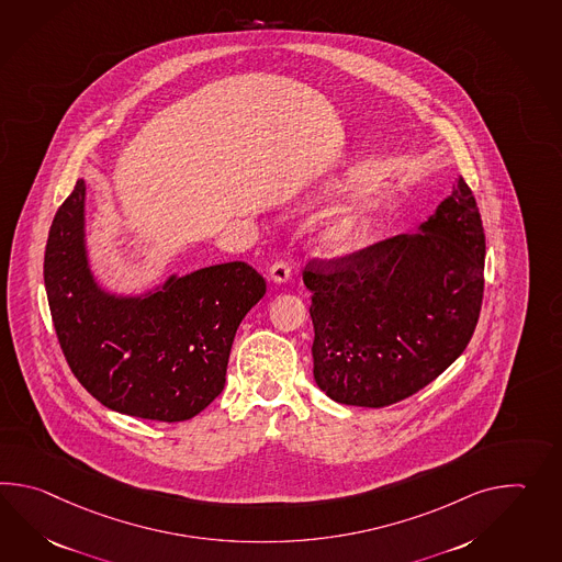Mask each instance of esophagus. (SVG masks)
Wrapping results in <instances>:
<instances>
[{"mask_svg":"<svg viewBox=\"0 0 562 562\" xmlns=\"http://www.w3.org/2000/svg\"><path fill=\"white\" fill-rule=\"evenodd\" d=\"M268 276H270V280L276 282V284H284V282L292 278V272H290V266L286 262H276L272 263Z\"/></svg>","mask_w":562,"mask_h":562,"instance_id":"esophagus-1","label":"esophagus"}]
</instances>
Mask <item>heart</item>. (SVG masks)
<instances>
[{
	"label": "heart",
	"instance_id": "b5f03b06",
	"mask_svg": "<svg viewBox=\"0 0 562 562\" xmlns=\"http://www.w3.org/2000/svg\"><path fill=\"white\" fill-rule=\"evenodd\" d=\"M367 232H369L367 215L361 210H345L326 224L323 229V239L328 250L335 254H350L361 248Z\"/></svg>",
	"mask_w": 562,
	"mask_h": 562
}]
</instances>
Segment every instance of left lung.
<instances>
[{"label": "left lung", "mask_w": 562, "mask_h": 562, "mask_svg": "<svg viewBox=\"0 0 562 562\" xmlns=\"http://www.w3.org/2000/svg\"><path fill=\"white\" fill-rule=\"evenodd\" d=\"M484 258L482 217L458 177L417 234L306 263L316 385L357 407H387L429 385L474 335Z\"/></svg>", "instance_id": "left-lung-1"}]
</instances>
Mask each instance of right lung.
Masks as SVG:
<instances>
[{
	"label": "right lung",
	"instance_id": "obj_1",
	"mask_svg": "<svg viewBox=\"0 0 562 562\" xmlns=\"http://www.w3.org/2000/svg\"><path fill=\"white\" fill-rule=\"evenodd\" d=\"M44 284L64 357L104 407L153 422H186L225 385L237 326L266 294L246 262L171 274L143 294L100 286L87 250V186L54 215Z\"/></svg>",
	"mask_w": 562,
	"mask_h": 562
}]
</instances>
